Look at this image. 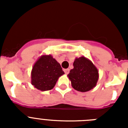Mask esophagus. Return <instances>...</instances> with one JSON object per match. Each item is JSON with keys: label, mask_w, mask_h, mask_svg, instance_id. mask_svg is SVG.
I'll return each instance as SVG.
<instances>
[{"label": "esophagus", "mask_w": 128, "mask_h": 128, "mask_svg": "<svg viewBox=\"0 0 128 128\" xmlns=\"http://www.w3.org/2000/svg\"><path fill=\"white\" fill-rule=\"evenodd\" d=\"M64 72H65V74H68V73H69V72H70V70H69V69H64Z\"/></svg>", "instance_id": "1"}]
</instances>
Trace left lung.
<instances>
[{
  "label": "left lung",
  "mask_w": 128,
  "mask_h": 128,
  "mask_svg": "<svg viewBox=\"0 0 128 128\" xmlns=\"http://www.w3.org/2000/svg\"><path fill=\"white\" fill-rule=\"evenodd\" d=\"M73 66L74 68L68 75L73 88L82 92L93 89L99 78L98 69L93 63L82 56L75 59Z\"/></svg>",
  "instance_id": "1"
}]
</instances>
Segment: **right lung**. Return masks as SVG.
<instances>
[{
	"instance_id": "right-lung-1",
	"label": "right lung",
	"mask_w": 128,
	"mask_h": 128,
	"mask_svg": "<svg viewBox=\"0 0 128 128\" xmlns=\"http://www.w3.org/2000/svg\"><path fill=\"white\" fill-rule=\"evenodd\" d=\"M64 74L60 64L51 55H43L38 59L31 72V83L41 91L50 90L58 78Z\"/></svg>"
}]
</instances>
